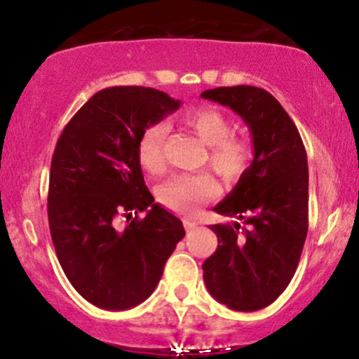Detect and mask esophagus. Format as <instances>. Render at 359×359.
Masks as SVG:
<instances>
[{
    "instance_id": "obj_1",
    "label": "esophagus",
    "mask_w": 359,
    "mask_h": 359,
    "mask_svg": "<svg viewBox=\"0 0 359 359\" xmlns=\"http://www.w3.org/2000/svg\"><path fill=\"white\" fill-rule=\"evenodd\" d=\"M196 227H198V224H196L194 220H189V218H186V220H184V229H186V232H192Z\"/></svg>"
}]
</instances>
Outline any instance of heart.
Listing matches in <instances>:
<instances>
[{"label": "heart", "instance_id": "heart-1", "mask_svg": "<svg viewBox=\"0 0 359 359\" xmlns=\"http://www.w3.org/2000/svg\"><path fill=\"white\" fill-rule=\"evenodd\" d=\"M182 123L208 146L210 168L225 182H236L251 167V144L246 139L232 135V120L222 110L208 104L191 108L182 115ZM167 132L168 127L163 122H154L142 130L137 156L144 172L160 173L163 170ZM217 194L218 186L210 175H175L160 187L158 199L165 208L191 215Z\"/></svg>", "mask_w": 359, "mask_h": 359}]
</instances>
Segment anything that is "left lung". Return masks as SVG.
I'll list each match as a JSON object with an SVG mask.
<instances>
[{
  "label": "left lung",
  "instance_id": "8db88e82",
  "mask_svg": "<svg viewBox=\"0 0 359 359\" xmlns=\"http://www.w3.org/2000/svg\"><path fill=\"white\" fill-rule=\"evenodd\" d=\"M201 97L229 107L248 123L255 158L232 192L215 206L246 227L211 225L218 248L203 263L211 296L236 311L273 303L294 277L308 233V158L282 104L255 86L217 88Z\"/></svg>",
  "mask_w": 359,
  "mask_h": 359
}]
</instances>
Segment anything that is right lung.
<instances>
[{"mask_svg":"<svg viewBox=\"0 0 359 359\" xmlns=\"http://www.w3.org/2000/svg\"><path fill=\"white\" fill-rule=\"evenodd\" d=\"M179 108L163 90L107 88L56 142L48 191L53 246L70 284L94 306L122 311L148 299L186 236L182 222L154 203L137 156L142 130ZM132 210L147 217L116 228V218Z\"/></svg>","mask_w":359,"mask_h":359,"instance_id":"1","label":"right lung"}]
</instances>
